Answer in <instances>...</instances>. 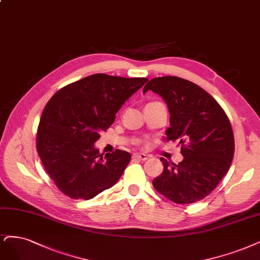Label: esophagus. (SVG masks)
I'll return each mask as SVG.
<instances>
[{
  "mask_svg": "<svg viewBox=\"0 0 260 260\" xmlns=\"http://www.w3.org/2000/svg\"><path fill=\"white\" fill-rule=\"evenodd\" d=\"M132 158L136 159V160H142V161H144V160L147 159V155L141 154V153H136V154L132 155Z\"/></svg>",
  "mask_w": 260,
  "mask_h": 260,
  "instance_id": "obj_1",
  "label": "esophagus"
}]
</instances>
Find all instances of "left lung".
Segmentation results:
<instances>
[{
	"mask_svg": "<svg viewBox=\"0 0 260 260\" xmlns=\"http://www.w3.org/2000/svg\"><path fill=\"white\" fill-rule=\"evenodd\" d=\"M154 91L169 107L167 141L181 144L180 164H164V171L153 181L155 189L178 204L200 201L226 175L235 154V137L222 107L207 91L176 76L150 79L143 92Z\"/></svg>",
	"mask_w": 260,
	"mask_h": 260,
	"instance_id": "8db88e82",
	"label": "left lung"
}]
</instances>
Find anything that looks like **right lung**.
Returning <instances> with one entry per match:
<instances>
[{"mask_svg":"<svg viewBox=\"0 0 260 260\" xmlns=\"http://www.w3.org/2000/svg\"><path fill=\"white\" fill-rule=\"evenodd\" d=\"M147 80L93 74L50 98L40 119L37 149L62 193L89 200L119 180L131 155L120 149L100 154L93 144L100 132L111 127L121 105Z\"/></svg>","mask_w":260,"mask_h":260,"instance_id":"add662e5","label":"right lung"}]
</instances>
